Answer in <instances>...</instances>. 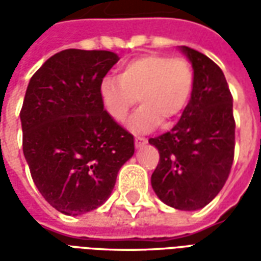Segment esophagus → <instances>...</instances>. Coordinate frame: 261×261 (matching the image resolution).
<instances>
[{
  "label": "esophagus",
  "instance_id": "34e87169",
  "mask_svg": "<svg viewBox=\"0 0 261 261\" xmlns=\"http://www.w3.org/2000/svg\"><path fill=\"white\" fill-rule=\"evenodd\" d=\"M134 142H136V147L137 148H141V147H144L145 144H147V140H145L144 137H136V140H134Z\"/></svg>",
  "mask_w": 261,
  "mask_h": 261
}]
</instances>
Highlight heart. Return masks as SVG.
Here are the masks:
<instances>
[{
  "label": "heart",
  "mask_w": 261,
  "mask_h": 261,
  "mask_svg": "<svg viewBox=\"0 0 261 261\" xmlns=\"http://www.w3.org/2000/svg\"><path fill=\"white\" fill-rule=\"evenodd\" d=\"M193 68L185 59L145 54L123 64L119 76L108 75L99 86L103 108L123 121L140 95L142 103L128 120L134 133H148L159 121L176 119L186 108L193 91Z\"/></svg>",
  "instance_id": "1"
}]
</instances>
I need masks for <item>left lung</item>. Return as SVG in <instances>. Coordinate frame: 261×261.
<instances>
[{"label":"left lung","instance_id":"1","mask_svg":"<svg viewBox=\"0 0 261 261\" xmlns=\"http://www.w3.org/2000/svg\"><path fill=\"white\" fill-rule=\"evenodd\" d=\"M180 50L194 71L192 97L172 130L149 138L159 152L151 185L166 205L194 211L213 201L229 176L235 119L222 69L197 50Z\"/></svg>","mask_w":261,"mask_h":261}]
</instances>
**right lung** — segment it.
I'll return each mask as SVG.
<instances>
[{
  "label": "right lung",
  "instance_id": "right-lung-1",
  "mask_svg": "<svg viewBox=\"0 0 261 261\" xmlns=\"http://www.w3.org/2000/svg\"><path fill=\"white\" fill-rule=\"evenodd\" d=\"M117 61L106 50H63L37 69L26 89L23 155L44 200L65 215L100 207L134 155V137L103 109L99 95Z\"/></svg>",
  "mask_w": 261,
  "mask_h": 261
}]
</instances>
